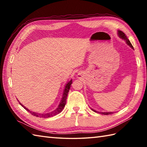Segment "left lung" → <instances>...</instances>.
Here are the masks:
<instances>
[{"label":"left lung","mask_w":147,"mask_h":147,"mask_svg":"<svg viewBox=\"0 0 147 147\" xmlns=\"http://www.w3.org/2000/svg\"><path fill=\"white\" fill-rule=\"evenodd\" d=\"M117 34H118V36H119L121 39L125 40L126 43L131 48H132L133 49H134L133 45H131V42H130L129 40H128V38H127V36H126L125 34H124L123 32H121V31H120V30H118L117 31ZM91 109H92L93 111H94L95 112H97V113H100V114H104V115H109V114H112L114 113V112H98V111H96L94 110V109H93L91 108Z\"/></svg>","instance_id":"8db88e82"}]
</instances>
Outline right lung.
<instances>
[{
	"mask_svg": "<svg viewBox=\"0 0 147 147\" xmlns=\"http://www.w3.org/2000/svg\"><path fill=\"white\" fill-rule=\"evenodd\" d=\"M73 82H72V80H71L70 81H69V82L67 83L66 85H65V87H64V92H63V94H62V97L61 100L60 102V104L58 105L57 108L55 109L54 111H53L52 112H48V113H43V114H41V113H38V112H32L30 110H29L28 109H27L26 107H24V106L21 104V103H20V104L22 106V107H23L24 108V109H26V110L29 112L30 113L32 114V115H35L36 117H42V118H47V117H52V116H54V115H56L57 114H59L60 112L63 110L64 107H65V103H66V99H67V94H68V92L69 91V89H70V87L71 85ZM19 101V100H18Z\"/></svg>",
	"mask_w": 147,
	"mask_h": 147,
	"instance_id": "1",
	"label": "right lung"
}]
</instances>
